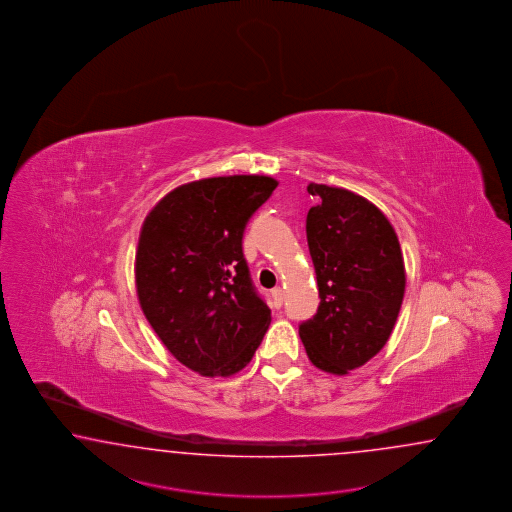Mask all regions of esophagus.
<instances>
[{"instance_id":"34e87169","label":"esophagus","mask_w":512,"mask_h":512,"mask_svg":"<svg viewBox=\"0 0 512 512\" xmlns=\"http://www.w3.org/2000/svg\"><path fill=\"white\" fill-rule=\"evenodd\" d=\"M272 298H274V304L276 307H281L283 302H285V292L281 287H276V289H272Z\"/></svg>"}]
</instances>
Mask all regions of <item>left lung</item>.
I'll return each instance as SVG.
<instances>
[{
  "label": "left lung",
  "instance_id": "1",
  "mask_svg": "<svg viewBox=\"0 0 512 512\" xmlns=\"http://www.w3.org/2000/svg\"><path fill=\"white\" fill-rule=\"evenodd\" d=\"M307 192L320 199L305 223L320 305L300 324V339L315 367L343 376L374 358L393 332L404 259L393 225L371 201L315 182Z\"/></svg>",
  "mask_w": 512,
  "mask_h": 512
}]
</instances>
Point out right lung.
Instances as JSON below:
<instances>
[{"label": "right lung", "instance_id": "right-lung-1", "mask_svg": "<svg viewBox=\"0 0 512 512\" xmlns=\"http://www.w3.org/2000/svg\"><path fill=\"white\" fill-rule=\"evenodd\" d=\"M276 186L264 175L194 180L162 197L143 221L139 305L167 350L195 373L242 371L270 326L242 236Z\"/></svg>", "mask_w": 512, "mask_h": 512}]
</instances>
